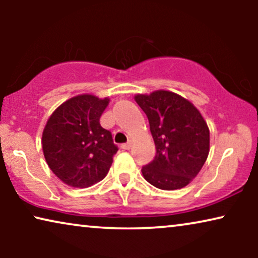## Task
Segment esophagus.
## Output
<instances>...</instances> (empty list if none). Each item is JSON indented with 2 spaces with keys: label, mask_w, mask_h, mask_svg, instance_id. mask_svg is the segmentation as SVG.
Masks as SVG:
<instances>
[{
  "label": "esophagus",
  "mask_w": 258,
  "mask_h": 258,
  "mask_svg": "<svg viewBox=\"0 0 258 258\" xmlns=\"http://www.w3.org/2000/svg\"><path fill=\"white\" fill-rule=\"evenodd\" d=\"M122 149H124V150H129L130 149V148H132L133 147V141H128V142H126V143H124V144H122Z\"/></svg>",
  "instance_id": "esophagus-1"
}]
</instances>
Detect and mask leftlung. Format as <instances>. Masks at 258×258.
<instances>
[{"label": "left lung", "instance_id": "left-lung-1", "mask_svg": "<svg viewBox=\"0 0 258 258\" xmlns=\"http://www.w3.org/2000/svg\"><path fill=\"white\" fill-rule=\"evenodd\" d=\"M136 103L149 119L156 155L142 167L143 177L162 190L188 185L209 155L207 122L191 102L168 90L137 94Z\"/></svg>", "mask_w": 258, "mask_h": 258}]
</instances>
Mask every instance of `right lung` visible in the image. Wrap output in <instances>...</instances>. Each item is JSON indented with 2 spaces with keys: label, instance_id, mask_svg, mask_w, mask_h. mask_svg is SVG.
I'll return each instance as SVG.
<instances>
[{
  "label": "right lung",
  "instance_id": "1",
  "mask_svg": "<svg viewBox=\"0 0 258 258\" xmlns=\"http://www.w3.org/2000/svg\"><path fill=\"white\" fill-rule=\"evenodd\" d=\"M109 98L83 94L63 102L42 134L44 158L51 171L73 188H88L107 176L117 147L100 117Z\"/></svg>",
  "mask_w": 258,
  "mask_h": 258
}]
</instances>
